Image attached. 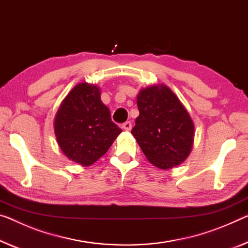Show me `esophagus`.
<instances>
[{"instance_id": "esophagus-1", "label": "esophagus", "mask_w": 248, "mask_h": 248, "mask_svg": "<svg viewBox=\"0 0 248 248\" xmlns=\"http://www.w3.org/2000/svg\"><path fill=\"white\" fill-rule=\"evenodd\" d=\"M122 127H123V129H125V131H131L132 123L129 121L125 122V123H123V125H122Z\"/></svg>"}]
</instances>
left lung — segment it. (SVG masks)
I'll use <instances>...</instances> for the list:
<instances>
[{
	"instance_id": "8db88e82",
	"label": "left lung",
	"mask_w": 248,
	"mask_h": 248,
	"mask_svg": "<svg viewBox=\"0 0 248 248\" xmlns=\"http://www.w3.org/2000/svg\"><path fill=\"white\" fill-rule=\"evenodd\" d=\"M140 115L132 134L153 165L169 170L187 158L194 123L181 101L166 85L148 86L137 95Z\"/></svg>"
}]
</instances>
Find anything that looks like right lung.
Returning a JSON list of instances; mask_svg holds the SVG:
<instances>
[{
	"mask_svg": "<svg viewBox=\"0 0 248 248\" xmlns=\"http://www.w3.org/2000/svg\"><path fill=\"white\" fill-rule=\"evenodd\" d=\"M59 146L68 158L89 166L104 155L122 129L101 101L96 85L81 83L67 94L54 121Z\"/></svg>",
	"mask_w": 248,
	"mask_h": 248,
	"instance_id": "right-lung-1",
	"label": "right lung"
}]
</instances>
